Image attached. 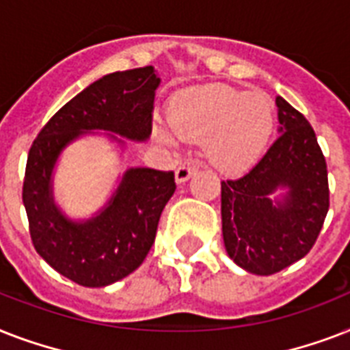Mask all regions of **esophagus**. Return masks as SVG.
Instances as JSON below:
<instances>
[{"mask_svg":"<svg viewBox=\"0 0 350 350\" xmlns=\"http://www.w3.org/2000/svg\"><path fill=\"white\" fill-rule=\"evenodd\" d=\"M198 172L196 163H181L178 169H176V183H185L189 178Z\"/></svg>","mask_w":350,"mask_h":350,"instance_id":"esophagus-1","label":"esophagus"}]
</instances>
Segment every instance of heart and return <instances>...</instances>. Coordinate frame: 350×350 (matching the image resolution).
Here are the masks:
<instances>
[{
	"mask_svg": "<svg viewBox=\"0 0 350 350\" xmlns=\"http://www.w3.org/2000/svg\"><path fill=\"white\" fill-rule=\"evenodd\" d=\"M272 103L263 92L229 85H203L181 92L170 107L169 126L156 123L154 136L165 145L205 142L211 163L219 169L243 167L260 152L272 131Z\"/></svg>",
	"mask_w": 350,
	"mask_h": 350,
	"instance_id": "obj_1",
	"label": "heart"
}]
</instances>
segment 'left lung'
Returning <instances> with one entry per match:
<instances>
[{
	"mask_svg": "<svg viewBox=\"0 0 350 350\" xmlns=\"http://www.w3.org/2000/svg\"><path fill=\"white\" fill-rule=\"evenodd\" d=\"M276 107V142L247 174L221 181L225 250L258 276L301 260L329 211L327 163L312 126L282 96Z\"/></svg>",
	"mask_w": 350,
	"mask_h": 350,
	"instance_id": "8db88e82",
	"label": "left lung"
}]
</instances>
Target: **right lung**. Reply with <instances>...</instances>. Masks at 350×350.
<instances>
[{"label": "right lung", "instance_id": "obj_1", "mask_svg": "<svg viewBox=\"0 0 350 350\" xmlns=\"http://www.w3.org/2000/svg\"><path fill=\"white\" fill-rule=\"evenodd\" d=\"M159 83L154 67L107 74L63 105L30 147L23 181L30 238L54 271L78 285L107 287L142 265L176 191L174 172L131 167L94 216L72 219L54 200L57 159L79 137L100 132L121 150L126 139L147 142Z\"/></svg>", "mask_w": 350, "mask_h": 350}]
</instances>
